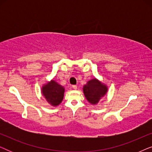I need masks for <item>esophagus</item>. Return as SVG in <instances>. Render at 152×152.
Masks as SVG:
<instances>
[{
  "label": "esophagus",
  "instance_id": "1",
  "mask_svg": "<svg viewBox=\"0 0 152 152\" xmlns=\"http://www.w3.org/2000/svg\"><path fill=\"white\" fill-rule=\"evenodd\" d=\"M72 88H73V89L77 88V85H73V86H72Z\"/></svg>",
  "mask_w": 152,
  "mask_h": 152
}]
</instances>
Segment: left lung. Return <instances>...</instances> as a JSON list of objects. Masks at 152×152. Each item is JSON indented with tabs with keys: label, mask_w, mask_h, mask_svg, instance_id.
<instances>
[{
	"label": "left lung",
	"mask_w": 152,
	"mask_h": 152,
	"mask_svg": "<svg viewBox=\"0 0 152 152\" xmlns=\"http://www.w3.org/2000/svg\"><path fill=\"white\" fill-rule=\"evenodd\" d=\"M107 87L97 79H93L87 82L83 88L87 100L92 104H96L107 92Z\"/></svg>",
	"instance_id": "8db88e82"
}]
</instances>
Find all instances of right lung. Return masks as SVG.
<instances>
[{"label": "right lung", "mask_w": 152, "mask_h": 152, "mask_svg": "<svg viewBox=\"0 0 152 152\" xmlns=\"http://www.w3.org/2000/svg\"><path fill=\"white\" fill-rule=\"evenodd\" d=\"M64 91L65 89L61 85L52 80L43 86L42 94L48 102L52 106L56 107L63 100Z\"/></svg>", "instance_id": "right-lung-1"}]
</instances>
